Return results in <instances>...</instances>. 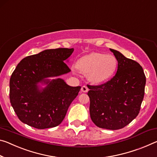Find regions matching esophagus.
Instances as JSON below:
<instances>
[{
	"label": "esophagus",
	"mask_w": 157,
	"mask_h": 157,
	"mask_svg": "<svg viewBox=\"0 0 157 157\" xmlns=\"http://www.w3.org/2000/svg\"><path fill=\"white\" fill-rule=\"evenodd\" d=\"M81 91L82 92H84V93H86V92H87L89 91V89L86 86H82L81 88Z\"/></svg>",
	"instance_id": "34e87169"
}]
</instances>
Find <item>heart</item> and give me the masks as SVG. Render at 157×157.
I'll return each instance as SVG.
<instances>
[{"label": "heart", "instance_id": "obj_1", "mask_svg": "<svg viewBox=\"0 0 157 157\" xmlns=\"http://www.w3.org/2000/svg\"><path fill=\"white\" fill-rule=\"evenodd\" d=\"M76 67L91 82L100 84L113 77L117 68V60L112 54L93 52L79 59Z\"/></svg>", "mask_w": 157, "mask_h": 157}]
</instances>
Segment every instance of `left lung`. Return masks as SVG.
<instances>
[{
    "instance_id": "8db88e82",
    "label": "left lung",
    "mask_w": 157,
    "mask_h": 157,
    "mask_svg": "<svg viewBox=\"0 0 157 157\" xmlns=\"http://www.w3.org/2000/svg\"><path fill=\"white\" fill-rule=\"evenodd\" d=\"M110 49L118 62L117 73L101 85H87V95L92 121L99 128L117 130L138 116L145 94L146 78L138 62Z\"/></svg>"
}]
</instances>
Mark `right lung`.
<instances>
[{"instance_id":"right-lung-1","label":"right lung","mask_w":157,"mask_h":157,"mask_svg":"<svg viewBox=\"0 0 157 157\" xmlns=\"http://www.w3.org/2000/svg\"><path fill=\"white\" fill-rule=\"evenodd\" d=\"M73 51L45 49L18 63L10 80V100L22 122L38 129L55 127L62 122L81 89L58 78L71 72L64 61L68 62Z\"/></svg>"}]
</instances>
